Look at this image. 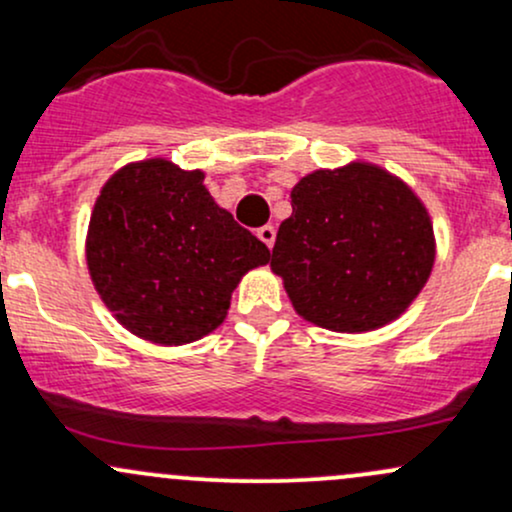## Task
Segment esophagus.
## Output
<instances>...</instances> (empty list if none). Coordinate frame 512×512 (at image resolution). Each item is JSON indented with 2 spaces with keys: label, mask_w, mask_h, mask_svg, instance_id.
I'll return each instance as SVG.
<instances>
[{
  "label": "esophagus",
  "mask_w": 512,
  "mask_h": 512,
  "mask_svg": "<svg viewBox=\"0 0 512 512\" xmlns=\"http://www.w3.org/2000/svg\"><path fill=\"white\" fill-rule=\"evenodd\" d=\"M257 236H260V240L267 245V248H272L274 240H276V228L272 226V223H267V226L257 228Z\"/></svg>",
  "instance_id": "34e87169"
}]
</instances>
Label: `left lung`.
<instances>
[{"mask_svg":"<svg viewBox=\"0 0 512 512\" xmlns=\"http://www.w3.org/2000/svg\"><path fill=\"white\" fill-rule=\"evenodd\" d=\"M272 269L293 308L334 332H366L395 320L424 289L433 228L424 204L385 170L351 163L315 170L293 187Z\"/></svg>","mask_w":512,"mask_h":512,"instance_id":"left-lung-1","label":"left lung"}]
</instances>
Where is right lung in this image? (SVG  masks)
<instances>
[{
    "instance_id": "obj_1",
    "label": "right lung",
    "mask_w": 512,
    "mask_h": 512,
    "mask_svg": "<svg viewBox=\"0 0 512 512\" xmlns=\"http://www.w3.org/2000/svg\"><path fill=\"white\" fill-rule=\"evenodd\" d=\"M199 170L132 163L105 182L86 260L117 320L156 344H187L221 325L231 293L269 248L216 207Z\"/></svg>"
}]
</instances>
